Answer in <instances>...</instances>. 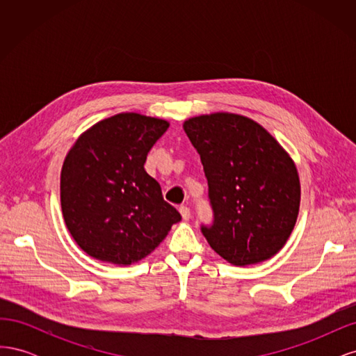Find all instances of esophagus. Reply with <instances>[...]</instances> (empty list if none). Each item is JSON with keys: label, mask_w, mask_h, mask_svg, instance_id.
Listing matches in <instances>:
<instances>
[{"label": "esophagus", "mask_w": 356, "mask_h": 356, "mask_svg": "<svg viewBox=\"0 0 356 356\" xmlns=\"http://www.w3.org/2000/svg\"><path fill=\"white\" fill-rule=\"evenodd\" d=\"M179 213H181V217H182V220H184V221L190 220L191 212H190V209L187 207H179Z\"/></svg>", "instance_id": "esophagus-1"}]
</instances>
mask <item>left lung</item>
<instances>
[{
    "label": "left lung",
    "instance_id": "obj_1",
    "mask_svg": "<svg viewBox=\"0 0 356 356\" xmlns=\"http://www.w3.org/2000/svg\"><path fill=\"white\" fill-rule=\"evenodd\" d=\"M208 179L213 224L202 227L212 250L233 266L263 263L293 233L300 209L294 160L250 117L212 113L182 124Z\"/></svg>",
    "mask_w": 356,
    "mask_h": 356
}]
</instances>
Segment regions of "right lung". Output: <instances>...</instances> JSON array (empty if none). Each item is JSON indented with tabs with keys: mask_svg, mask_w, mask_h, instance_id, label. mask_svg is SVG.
<instances>
[{
	"mask_svg": "<svg viewBox=\"0 0 356 356\" xmlns=\"http://www.w3.org/2000/svg\"><path fill=\"white\" fill-rule=\"evenodd\" d=\"M168 127L163 118L115 114L84 131L63 160V221L95 260L115 266L143 260L181 220L144 169L148 152Z\"/></svg>",
	"mask_w": 356,
	"mask_h": 356,
	"instance_id": "1",
	"label": "right lung"
}]
</instances>
